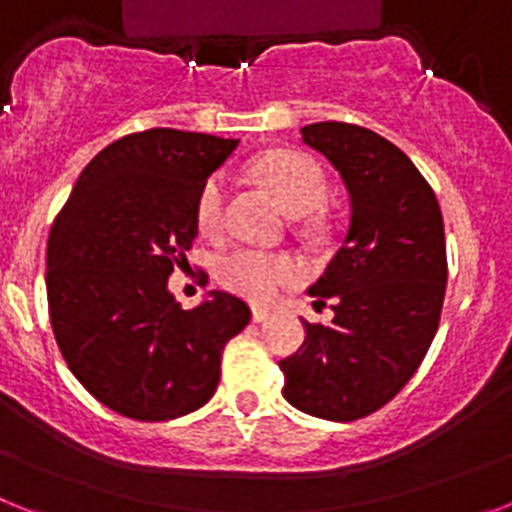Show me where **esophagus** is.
I'll use <instances>...</instances> for the list:
<instances>
[{"mask_svg": "<svg viewBox=\"0 0 512 512\" xmlns=\"http://www.w3.org/2000/svg\"><path fill=\"white\" fill-rule=\"evenodd\" d=\"M251 318H253V323H264V320L271 318V312L264 310V307H253Z\"/></svg>", "mask_w": 512, "mask_h": 512, "instance_id": "34e87169", "label": "esophagus"}]
</instances>
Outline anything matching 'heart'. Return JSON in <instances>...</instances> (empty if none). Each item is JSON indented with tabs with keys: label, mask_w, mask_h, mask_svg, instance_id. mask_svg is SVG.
Returning <instances> with one entry per match:
<instances>
[{
	"label": "heart",
	"mask_w": 512,
	"mask_h": 512,
	"mask_svg": "<svg viewBox=\"0 0 512 512\" xmlns=\"http://www.w3.org/2000/svg\"><path fill=\"white\" fill-rule=\"evenodd\" d=\"M261 182L277 194L289 212H310L323 205L328 179L315 158L300 151H271L253 164ZM225 174H212L202 184L194 205L197 228L207 238H220L225 230ZM305 277V266L292 253L261 251V248H238L217 264V279L225 289L251 302H271L284 289Z\"/></svg>",
	"instance_id": "b5f03b06"
}]
</instances>
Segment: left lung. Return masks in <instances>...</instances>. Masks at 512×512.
Masks as SVG:
<instances>
[{"mask_svg":"<svg viewBox=\"0 0 512 512\" xmlns=\"http://www.w3.org/2000/svg\"><path fill=\"white\" fill-rule=\"evenodd\" d=\"M302 140L336 166L351 225L310 287L333 323H305V343L279 361L284 400L325 420L384 408L418 372L441 323L446 235L436 194L395 143L351 122H312Z\"/></svg>","mask_w":512,"mask_h":512,"instance_id":"left-lung-1","label":"left lung"}]
</instances>
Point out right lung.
<instances>
[{"instance_id":"1","label":"right lung","mask_w":512,"mask_h":512,"mask_svg":"<svg viewBox=\"0 0 512 512\" xmlns=\"http://www.w3.org/2000/svg\"><path fill=\"white\" fill-rule=\"evenodd\" d=\"M235 146L174 128L125 135L89 161L53 220V336L71 374L117 415L158 423L202 408L225 343L251 320L228 292L182 310L166 289L197 238V194Z\"/></svg>"}]
</instances>
